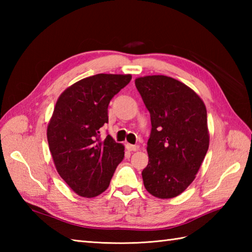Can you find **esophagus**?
I'll return each mask as SVG.
<instances>
[{
    "mask_svg": "<svg viewBox=\"0 0 252 252\" xmlns=\"http://www.w3.org/2000/svg\"><path fill=\"white\" fill-rule=\"evenodd\" d=\"M126 148H127V151H130V152H136V151H138L140 146H138V145H131V144H126Z\"/></svg>",
    "mask_w": 252,
    "mask_h": 252,
    "instance_id": "34e87169",
    "label": "esophagus"
}]
</instances>
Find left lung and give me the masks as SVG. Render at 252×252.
<instances>
[{
  "label": "left lung",
  "mask_w": 252,
  "mask_h": 252,
  "mask_svg": "<svg viewBox=\"0 0 252 252\" xmlns=\"http://www.w3.org/2000/svg\"><path fill=\"white\" fill-rule=\"evenodd\" d=\"M135 87L152 121L144 186L153 196L170 199L191 184L206 157L210 141L206 106L195 91L171 77H140Z\"/></svg>",
  "instance_id": "1"
}]
</instances>
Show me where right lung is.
<instances>
[{
  "mask_svg": "<svg viewBox=\"0 0 252 252\" xmlns=\"http://www.w3.org/2000/svg\"><path fill=\"white\" fill-rule=\"evenodd\" d=\"M131 79V74H95L70 85L56 101L47 142L58 174L79 196L105 191L125 157V146L110 135L100 138V131L108 123L110 99Z\"/></svg>",
  "mask_w": 252,
  "mask_h": 252,
  "instance_id": "1",
  "label": "right lung"
}]
</instances>
